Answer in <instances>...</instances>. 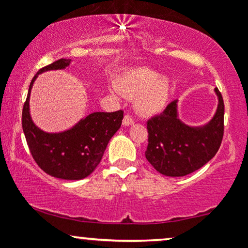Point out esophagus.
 I'll return each mask as SVG.
<instances>
[{"label": "esophagus", "mask_w": 248, "mask_h": 248, "mask_svg": "<svg viewBox=\"0 0 248 248\" xmlns=\"http://www.w3.org/2000/svg\"><path fill=\"white\" fill-rule=\"evenodd\" d=\"M134 124V120L133 118L130 115H124V120H122V124H124V127H128V126H132Z\"/></svg>", "instance_id": "esophagus-1"}]
</instances>
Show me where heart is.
Listing matches in <instances>:
<instances>
[{
	"mask_svg": "<svg viewBox=\"0 0 248 248\" xmlns=\"http://www.w3.org/2000/svg\"><path fill=\"white\" fill-rule=\"evenodd\" d=\"M115 87L121 94L134 98L135 110L146 118L160 114L169 100V79L148 67L124 71L116 78Z\"/></svg>",
	"mask_w": 248,
	"mask_h": 248,
	"instance_id": "obj_1",
	"label": "heart"
}]
</instances>
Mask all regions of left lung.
Returning a JSON list of instances; mask_svg holds the SVG:
<instances>
[{
    "mask_svg": "<svg viewBox=\"0 0 248 248\" xmlns=\"http://www.w3.org/2000/svg\"><path fill=\"white\" fill-rule=\"evenodd\" d=\"M218 105L211 120L190 126L179 119L178 100L147 122L146 157L156 171L168 177L189 175L215 157L224 134V101L215 88Z\"/></svg>",
    "mask_w": 248,
    "mask_h": 248,
    "instance_id": "left-lung-1",
    "label": "left lung"
}]
</instances>
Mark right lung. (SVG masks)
I'll use <instances>...</instances> for the list:
<instances>
[{
	"label": "right lung",
	"mask_w": 248,
	"mask_h": 248,
	"mask_svg": "<svg viewBox=\"0 0 248 248\" xmlns=\"http://www.w3.org/2000/svg\"><path fill=\"white\" fill-rule=\"evenodd\" d=\"M71 59H59L43 67L33 77L22 113V127L33 160L50 176L79 181L94 171L106 147L121 127L124 112H94L82 118L69 129L46 132L33 122L30 114V94L38 75L65 70Z\"/></svg>",
	"instance_id": "obj_1"
}]
</instances>
